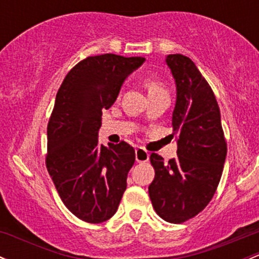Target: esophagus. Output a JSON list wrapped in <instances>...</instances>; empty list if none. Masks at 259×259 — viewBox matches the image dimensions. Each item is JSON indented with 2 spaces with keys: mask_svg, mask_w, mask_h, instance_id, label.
Segmentation results:
<instances>
[{
  "mask_svg": "<svg viewBox=\"0 0 259 259\" xmlns=\"http://www.w3.org/2000/svg\"><path fill=\"white\" fill-rule=\"evenodd\" d=\"M149 152L146 150H144L143 147H138L135 150V157H136V162H147L149 161Z\"/></svg>",
  "mask_w": 259,
  "mask_h": 259,
  "instance_id": "34e87169",
  "label": "esophagus"
}]
</instances>
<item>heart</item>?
Segmentation results:
<instances>
[{"label":"heart","instance_id":"b5f03b06","mask_svg":"<svg viewBox=\"0 0 259 259\" xmlns=\"http://www.w3.org/2000/svg\"><path fill=\"white\" fill-rule=\"evenodd\" d=\"M144 84L145 87H146L147 93H149V95H152V93H157V92H164L163 84H162L160 81H156V79H152V78L145 79Z\"/></svg>","mask_w":259,"mask_h":259}]
</instances>
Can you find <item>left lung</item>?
I'll list each match as a JSON object with an SVG mask.
<instances>
[{"label": "left lung", "mask_w": 259, "mask_h": 259, "mask_svg": "<svg viewBox=\"0 0 259 259\" xmlns=\"http://www.w3.org/2000/svg\"><path fill=\"white\" fill-rule=\"evenodd\" d=\"M166 64L177 90L172 114L177 156L164 162L160 155L151 153L155 178L149 195L160 218L181 224L198 215L214 197L227 145L217 98L194 62L181 54H171Z\"/></svg>", "instance_id": "8db88e82"}]
</instances>
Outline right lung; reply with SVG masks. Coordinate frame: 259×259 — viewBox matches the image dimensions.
Wrapping results in <instances>:
<instances>
[{
    "instance_id": "right-lung-1",
    "label": "right lung",
    "mask_w": 259,
    "mask_h": 259,
    "mask_svg": "<svg viewBox=\"0 0 259 259\" xmlns=\"http://www.w3.org/2000/svg\"><path fill=\"white\" fill-rule=\"evenodd\" d=\"M145 58L104 54L72 67L56 95L48 124L47 168L62 203L91 224L115 214L135 162L133 146L98 144L102 110L116 101L127 76Z\"/></svg>"
}]
</instances>
